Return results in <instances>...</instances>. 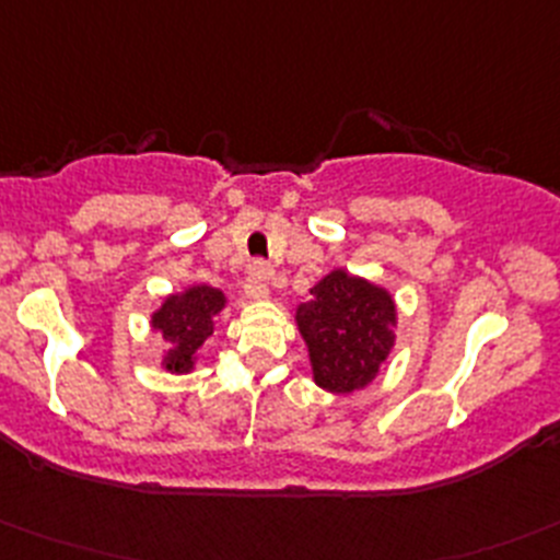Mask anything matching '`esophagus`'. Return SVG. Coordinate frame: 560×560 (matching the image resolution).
<instances>
[{"instance_id": "obj_1", "label": "esophagus", "mask_w": 560, "mask_h": 560, "mask_svg": "<svg viewBox=\"0 0 560 560\" xmlns=\"http://www.w3.org/2000/svg\"><path fill=\"white\" fill-rule=\"evenodd\" d=\"M270 279H273V268L268 262H254L248 268V295L254 301H268L270 298Z\"/></svg>"}]
</instances>
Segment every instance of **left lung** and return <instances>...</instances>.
Masks as SVG:
<instances>
[{"label":"left lung","mask_w":560,"mask_h":560,"mask_svg":"<svg viewBox=\"0 0 560 560\" xmlns=\"http://www.w3.org/2000/svg\"><path fill=\"white\" fill-rule=\"evenodd\" d=\"M310 351L312 381L331 395H353L378 378L398 337V304L386 287L337 268L295 310Z\"/></svg>","instance_id":"8db88e82"}]
</instances>
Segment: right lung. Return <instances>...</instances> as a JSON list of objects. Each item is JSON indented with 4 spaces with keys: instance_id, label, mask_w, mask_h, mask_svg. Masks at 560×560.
<instances>
[{
    "instance_id": "obj_1",
    "label": "right lung",
    "mask_w": 560,
    "mask_h": 560,
    "mask_svg": "<svg viewBox=\"0 0 560 560\" xmlns=\"http://www.w3.org/2000/svg\"><path fill=\"white\" fill-rule=\"evenodd\" d=\"M226 306V292L212 284H187L185 290L162 298L149 320L151 331L168 342L160 357V368L171 375L192 373L201 345L212 337L215 320Z\"/></svg>"
}]
</instances>
